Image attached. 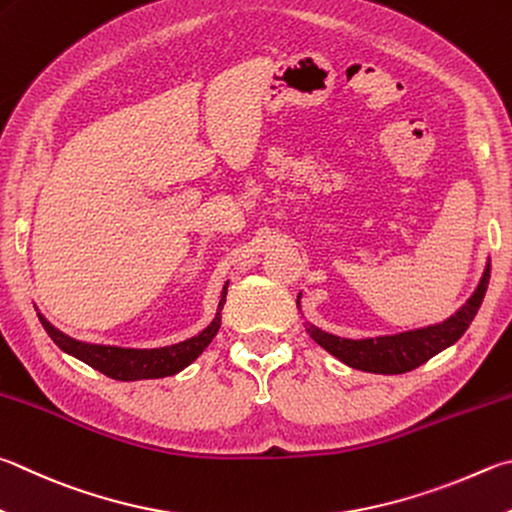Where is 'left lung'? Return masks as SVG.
Segmentation results:
<instances>
[{"label": "left lung", "mask_w": 512, "mask_h": 512, "mask_svg": "<svg viewBox=\"0 0 512 512\" xmlns=\"http://www.w3.org/2000/svg\"><path fill=\"white\" fill-rule=\"evenodd\" d=\"M488 280L490 259L486 268H483L475 293L468 297V302L457 313H452L448 320L430 324V327L394 333V336L351 340L333 336V333L322 331L315 324L306 322V333L322 349H327L331 356H336L353 369L369 371V374H405V371L421 367L423 362L436 356V353L454 345L466 333L470 322L475 320L483 295H486ZM297 309H300V295H297Z\"/></svg>", "instance_id": "1"}]
</instances>
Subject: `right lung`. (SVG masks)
Masks as SVG:
<instances>
[{
	"label": "right lung",
	"mask_w": 512,
	"mask_h": 512,
	"mask_svg": "<svg viewBox=\"0 0 512 512\" xmlns=\"http://www.w3.org/2000/svg\"><path fill=\"white\" fill-rule=\"evenodd\" d=\"M228 282L221 291V300L217 306L215 320H212L206 329L197 336H192L183 342H176L170 347L159 349H125V347H109V345H91V342H80L76 338H69L67 333L55 329L53 324L44 318L42 313H37L44 331L49 333L51 340L58 345L64 353L85 362V365L98 369L100 374H105L114 380H147V378H165L179 374L190 362L197 360L203 349H206L212 338L217 336L221 327V309L226 304Z\"/></svg>",
	"instance_id": "right-lung-1"
}]
</instances>
